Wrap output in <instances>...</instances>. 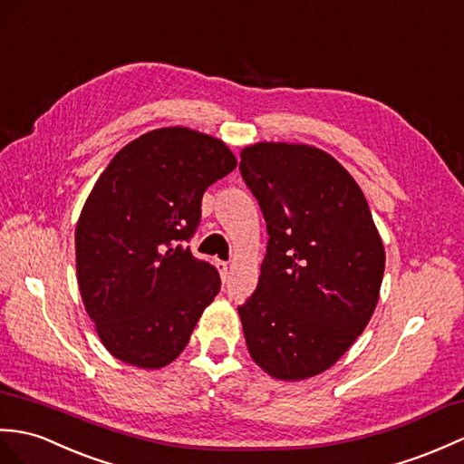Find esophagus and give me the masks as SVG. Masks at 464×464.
<instances>
[{
    "label": "esophagus",
    "instance_id": "obj_1",
    "mask_svg": "<svg viewBox=\"0 0 464 464\" xmlns=\"http://www.w3.org/2000/svg\"><path fill=\"white\" fill-rule=\"evenodd\" d=\"M215 266H218V271H219L223 281H227V276H229V265L225 263V261H218V263H215Z\"/></svg>",
    "mask_w": 464,
    "mask_h": 464
}]
</instances>
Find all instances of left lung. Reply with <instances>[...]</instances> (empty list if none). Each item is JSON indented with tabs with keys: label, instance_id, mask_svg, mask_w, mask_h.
<instances>
[{
	"label": "left lung",
	"instance_id": "1",
	"mask_svg": "<svg viewBox=\"0 0 464 464\" xmlns=\"http://www.w3.org/2000/svg\"><path fill=\"white\" fill-rule=\"evenodd\" d=\"M239 169L268 233L256 290L239 306L246 348L273 378L306 380L368 326L383 243L360 186L322 150L261 142L243 150Z\"/></svg>",
	"mask_w": 464,
	"mask_h": 464
}]
</instances>
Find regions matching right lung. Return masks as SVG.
Wrapping results in <instances>:
<instances>
[{
	"instance_id": "obj_1",
	"label": "right lung",
	"mask_w": 464,
	"mask_h": 464,
	"mask_svg": "<svg viewBox=\"0 0 464 464\" xmlns=\"http://www.w3.org/2000/svg\"><path fill=\"white\" fill-rule=\"evenodd\" d=\"M237 166L221 140L160 128L124 146L96 179L74 231L86 312L114 358L164 368L221 288L193 256L201 198Z\"/></svg>"
}]
</instances>
